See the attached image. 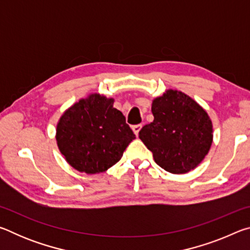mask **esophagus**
I'll return each instance as SVG.
<instances>
[{
	"instance_id": "34e87169",
	"label": "esophagus",
	"mask_w": 250,
	"mask_h": 250,
	"mask_svg": "<svg viewBox=\"0 0 250 250\" xmlns=\"http://www.w3.org/2000/svg\"><path fill=\"white\" fill-rule=\"evenodd\" d=\"M141 128H142V125H135L132 126V130H133V132L135 133V135L139 134V132H140Z\"/></svg>"
}]
</instances>
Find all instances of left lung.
Returning <instances> with one entry per match:
<instances>
[{
	"mask_svg": "<svg viewBox=\"0 0 250 250\" xmlns=\"http://www.w3.org/2000/svg\"><path fill=\"white\" fill-rule=\"evenodd\" d=\"M154 120L146 125L139 138L155 163L173 174L193 170L208 153L213 141L209 117L191 97L168 90L153 100Z\"/></svg>",
	"mask_w": 250,
	"mask_h": 250,
	"instance_id": "obj_1",
	"label": "left lung"
}]
</instances>
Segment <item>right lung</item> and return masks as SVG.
Returning <instances> with one entry per match:
<instances>
[{
  "label": "right lung",
  "mask_w": 250,
  "mask_h": 250,
  "mask_svg": "<svg viewBox=\"0 0 250 250\" xmlns=\"http://www.w3.org/2000/svg\"><path fill=\"white\" fill-rule=\"evenodd\" d=\"M112 104V99L90 95L70 107L58 122L59 150L79 172L96 174L108 170L135 139L125 116Z\"/></svg>",
  "instance_id": "obj_1"
}]
</instances>
